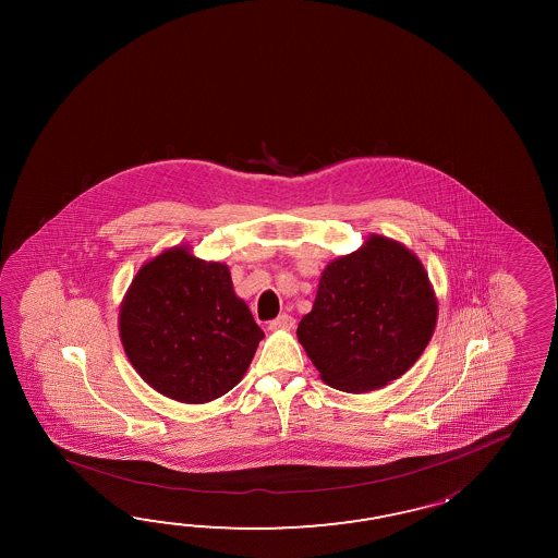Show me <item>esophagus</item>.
Returning a JSON list of instances; mask_svg holds the SVG:
<instances>
[{"mask_svg": "<svg viewBox=\"0 0 558 558\" xmlns=\"http://www.w3.org/2000/svg\"><path fill=\"white\" fill-rule=\"evenodd\" d=\"M295 327V319L291 315H279L277 319L269 320V329L271 331H279V329H293Z\"/></svg>", "mask_w": 558, "mask_h": 558, "instance_id": "34e87169", "label": "esophagus"}]
</instances>
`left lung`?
Wrapping results in <instances>:
<instances>
[{
    "instance_id": "8db88e82",
    "label": "left lung",
    "mask_w": 558,
    "mask_h": 558,
    "mask_svg": "<svg viewBox=\"0 0 558 558\" xmlns=\"http://www.w3.org/2000/svg\"><path fill=\"white\" fill-rule=\"evenodd\" d=\"M435 323L437 299L421 262L401 243L373 235L327 265L296 337L327 385L367 392L413 367Z\"/></svg>"
}]
</instances>
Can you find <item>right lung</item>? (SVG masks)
<instances>
[{
    "label": "right lung",
    "instance_id": "add662e5",
    "mask_svg": "<svg viewBox=\"0 0 558 558\" xmlns=\"http://www.w3.org/2000/svg\"><path fill=\"white\" fill-rule=\"evenodd\" d=\"M119 332L143 379L181 403L231 391L265 337L226 265L183 247L143 265L121 305Z\"/></svg>",
    "mask_w": 558,
    "mask_h": 558
}]
</instances>
